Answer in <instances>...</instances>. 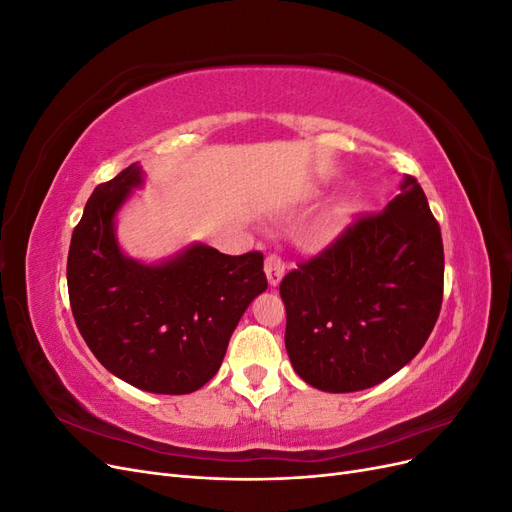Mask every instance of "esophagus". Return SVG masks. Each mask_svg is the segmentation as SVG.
I'll return each instance as SVG.
<instances>
[{
	"label": "esophagus",
	"mask_w": 512,
	"mask_h": 512,
	"mask_svg": "<svg viewBox=\"0 0 512 512\" xmlns=\"http://www.w3.org/2000/svg\"><path fill=\"white\" fill-rule=\"evenodd\" d=\"M284 271H286V265H284L282 256L269 254V256L265 258V273H267V280H269L271 286H277V284L282 282Z\"/></svg>",
	"instance_id": "1"
}]
</instances>
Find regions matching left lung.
I'll return each mask as SVG.
<instances>
[{"mask_svg":"<svg viewBox=\"0 0 512 512\" xmlns=\"http://www.w3.org/2000/svg\"><path fill=\"white\" fill-rule=\"evenodd\" d=\"M442 288L440 226L406 175L382 213L363 215L282 280L294 371L327 393L384 382L425 346Z\"/></svg>","mask_w":512,"mask_h":512,"instance_id":"left-lung-1","label":"left lung"}]
</instances>
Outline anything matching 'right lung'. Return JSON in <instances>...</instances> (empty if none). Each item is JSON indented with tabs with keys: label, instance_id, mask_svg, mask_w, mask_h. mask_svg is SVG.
<instances>
[{
	"label": "right lung",
	"instance_id": "add662e5",
	"mask_svg": "<svg viewBox=\"0 0 512 512\" xmlns=\"http://www.w3.org/2000/svg\"><path fill=\"white\" fill-rule=\"evenodd\" d=\"M141 185L132 164L89 196L68 252L70 307L113 376L149 393H194L218 374L247 305L267 290L262 254L194 243L158 265L126 256L115 215Z\"/></svg>",
	"mask_w": 512,
	"mask_h": 512
}]
</instances>
